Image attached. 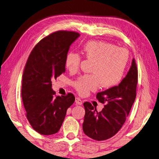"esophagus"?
Instances as JSON below:
<instances>
[{
    "mask_svg": "<svg viewBox=\"0 0 159 159\" xmlns=\"http://www.w3.org/2000/svg\"><path fill=\"white\" fill-rule=\"evenodd\" d=\"M75 103H76V104H77V105H82V99L79 98H75Z\"/></svg>",
    "mask_w": 159,
    "mask_h": 159,
    "instance_id": "obj_1",
    "label": "esophagus"
}]
</instances>
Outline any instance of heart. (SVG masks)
<instances>
[{"instance_id":"heart-1","label":"heart","mask_w":159,"mask_h":159,"mask_svg":"<svg viewBox=\"0 0 159 159\" xmlns=\"http://www.w3.org/2000/svg\"><path fill=\"white\" fill-rule=\"evenodd\" d=\"M82 51L87 59L93 60L92 75L80 77L73 84L81 95L94 91L99 86L112 88L121 82L129 60V53L125 48L103 41L92 40L84 44ZM81 57L78 53L70 51L65 57V66L70 72L76 71L80 65Z\"/></svg>"}]
</instances>
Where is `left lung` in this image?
<instances>
[{"mask_svg": "<svg viewBox=\"0 0 159 159\" xmlns=\"http://www.w3.org/2000/svg\"><path fill=\"white\" fill-rule=\"evenodd\" d=\"M137 81V68L133 59L127 75L118 86L97 94L99 102L106 103L101 112L97 111L90 103L84 102V134L95 140L103 141L117 133L134 102Z\"/></svg>", "mask_w": 159, "mask_h": 159, "instance_id": "obj_1", "label": "left lung"}]
</instances>
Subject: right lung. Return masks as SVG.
Returning <instances> with one entry per match:
<instances>
[{"instance_id":"add662e5","label":"right lung","mask_w":159,"mask_h":159,"mask_svg":"<svg viewBox=\"0 0 159 159\" xmlns=\"http://www.w3.org/2000/svg\"><path fill=\"white\" fill-rule=\"evenodd\" d=\"M76 32L59 31L35 45L25 64L22 99L27 118L35 131L43 135L56 134L66 111L75 102L72 93L55 97L51 80L65 72V57L70 46L80 37Z\"/></svg>"}]
</instances>
